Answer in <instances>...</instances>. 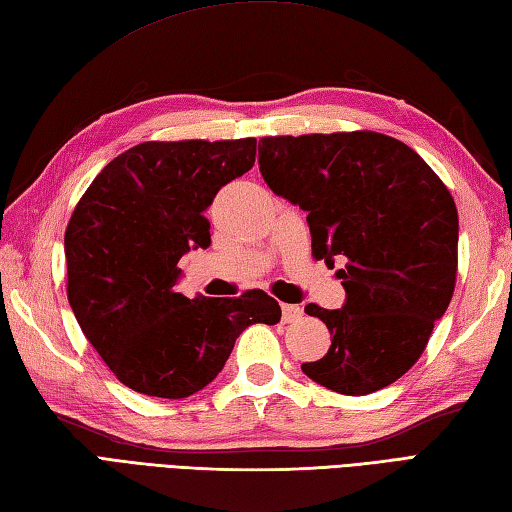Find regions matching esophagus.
Listing matches in <instances>:
<instances>
[{
  "label": "esophagus",
  "mask_w": 512,
  "mask_h": 512,
  "mask_svg": "<svg viewBox=\"0 0 512 512\" xmlns=\"http://www.w3.org/2000/svg\"><path fill=\"white\" fill-rule=\"evenodd\" d=\"M301 317H303V310L295 306V303H286V306H281V319H284V323H295Z\"/></svg>",
  "instance_id": "1"
}]
</instances>
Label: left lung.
Listing matches in <instances>:
<instances>
[{
	"instance_id": "obj_1",
	"label": "left lung",
	"mask_w": 512,
	"mask_h": 512,
	"mask_svg": "<svg viewBox=\"0 0 512 512\" xmlns=\"http://www.w3.org/2000/svg\"><path fill=\"white\" fill-rule=\"evenodd\" d=\"M259 171L308 213L314 257L345 264L343 306H306L332 345L303 374L345 396L396 383L453 297L460 226L449 189L411 147L376 132L262 138Z\"/></svg>"
}]
</instances>
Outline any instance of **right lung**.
Masks as SVG:
<instances>
[{
	"mask_svg": "<svg viewBox=\"0 0 512 512\" xmlns=\"http://www.w3.org/2000/svg\"><path fill=\"white\" fill-rule=\"evenodd\" d=\"M255 138L143 143L114 158L65 231L68 301L116 378L138 394L187 398L222 372L248 325H275L264 290L184 297L180 259L209 248L204 211L255 165Z\"/></svg>",
	"mask_w": 512,
	"mask_h": 512,
	"instance_id": "obj_1",
	"label": "right lung"
}]
</instances>
